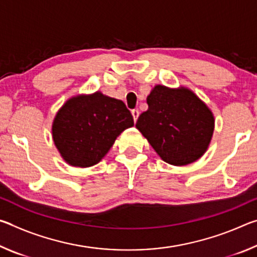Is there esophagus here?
Listing matches in <instances>:
<instances>
[{"label":"esophagus","instance_id":"34e87169","mask_svg":"<svg viewBox=\"0 0 257 257\" xmlns=\"http://www.w3.org/2000/svg\"><path fill=\"white\" fill-rule=\"evenodd\" d=\"M132 114H133L134 121H135V122H136L137 119H138V115H139V111H138V110H136V108H135V110H133V111H132Z\"/></svg>","mask_w":257,"mask_h":257}]
</instances>
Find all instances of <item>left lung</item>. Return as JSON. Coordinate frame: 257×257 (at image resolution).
I'll return each mask as SVG.
<instances>
[{
	"label": "left lung",
	"mask_w": 257,
	"mask_h": 257,
	"mask_svg": "<svg viewBox=\"0 0 257 257\" xmlns=\"http://www.w3.org/2000/svg\"><path fill=\"white\" fill-rule=\"evenodd\" d=\"M149 108L136 127L161 159L172 165L193 163L210 144L214 118L191 90L155 86L147 96Z\"/></svg>",
	"instance_id": "8db88e82"
}]
</instances>
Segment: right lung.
Returning a JSON list of instances; mask_svg holds the SVG:
<instances>
[{
	"label": "right lung",
	"mask_w": 257,
	"mask_h": 257,
	"mask_svg": "<svg viewBox=\"0 0 257 257\" xmlns=\"http://www.w3.org/2000/svg\"><path fill=\"white\" fill-rule=\"evenodd\" d=\"M133 125L132 113L122 101L96 92L69 99L56 113L52 134L69 164L87 168L98 163L115 138Z\"/></svg>",
	"instance_id": "obj_1"
}]
</instances>
